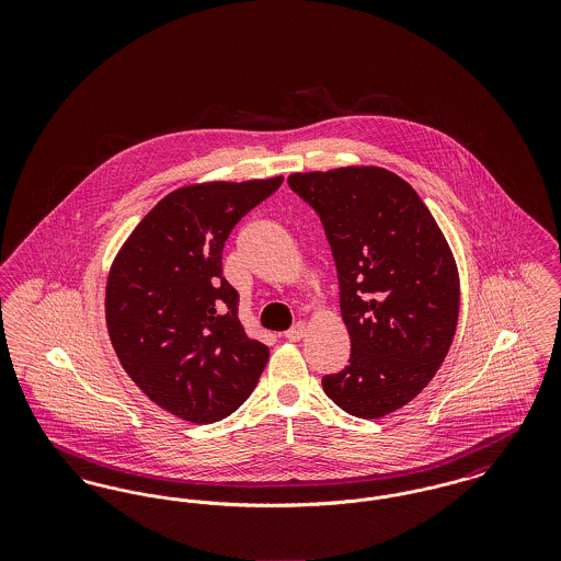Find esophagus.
Returning a JSON list of instances; mask_svg holds the SVG:
<instances>
[{"label":"esophagus","instance_id":"1","mask_svg":"<svg viewBox=\"0 0 561 561\" xmlns=\"http://www.w3.org/2000/svg\"><path fill=\"white\" fill-rule=\"evenodd\" d=\"M305 334H307V323H305V321H298L296 325H293V328L286 332V339L296 343V341H300Z\"/></svg>","mask_w":561,"mask_h":561}]
</instances>
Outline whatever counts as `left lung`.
<instances>
[{
	"mask_svg": "<svg viewBox=\"0 0 561 561\" xmlns=\"http://www.w3.org/2000/svg\"><path fill=\"white\" fill-rule=\"evenodd\" d=\"M288 183L320 214L351 339L347 368L323 376V391L357 419L387 416L427 387L453 345V250L419 193L391 170L345 165L296 172Z\"/></svg>",
	"mask_w": 561,
	"mask_h": 561,
	"instance_id": "8db88e82",
	"label": "left lung"
}]
</instances>
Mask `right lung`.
I'll return each instance as SVG.
<instances>
[{
    "instance_id": "obj_1",
    "label": "right lung",
    "mask_w": 561,
    "mask_h": 561,
    "mask_svg": "<svg viewBox=\"0 0 561 561\" xmlns=\"http://www.w3.org/2000/svg\"><path fill=\"white\" fill-rule=\"evenodd\" d=\"M284 176L176 188L147 214L108 268L111 345L136 387L165 412L208 425L238 410L265 370L268 347L238 318L222 248L243 214Z\"/></svg>"
}]
</instances>
